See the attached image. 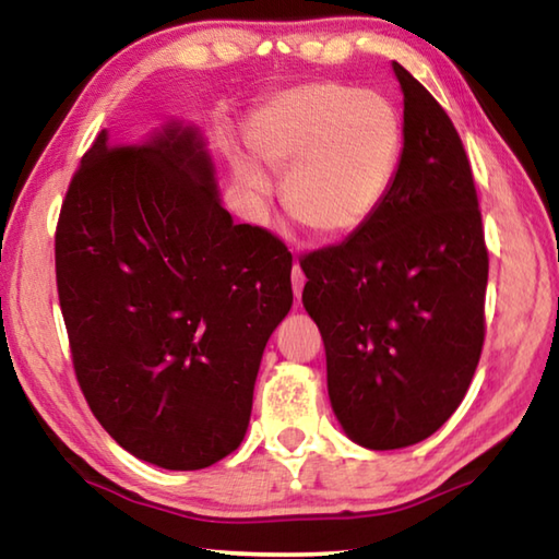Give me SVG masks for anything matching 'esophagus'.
Instances as JSON below:
<instances>
[{"label":"esophagus","instance_id":"esophagus-1","mask_svg":"<svg viewBox=\"0 0 559 559\" xmlns=\"http://www.w3.org/2000/svg\"><path fill=\"white\" fill-rule=\"evenodd\" d=\"M290 278H293V293H296V298L300 300V296H302V286H306V276H302V271H300L298 263H296V266H293Z\"/></svg>","mask_w":559,"mask_h":559}]
</instances>
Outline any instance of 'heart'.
<instances>
[{
	"label": "heart",
	"instance_id": "heart-1",
	"mask_svg": "<svg viewBox=\"0 0 559 559\" xmlns=\"http://www.w3.org/2000/svg\"><path fill=\"white\" fill-rule=\"evenodd\" d=\"M246 143L283 179V206L293 222L337 241L380 212L400 169L404 122L390 98L340 83L283 91L249 118ZM236 179L253 197L271 182L257 165L236 163Z\"/></svg>",
	"mask_w": 559,
	"mask_h": 559
}]
</instances>
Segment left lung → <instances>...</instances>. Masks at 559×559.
Segmentation results:
<instances>
[{"label": "left lung", "mask_w": 559, "mask_h": 559, "mask_svg": "<svg viewBox=\"0 0 559 559\" xmlns=\"http://www.w3.org/2000/svg\"><path fill=\"white\" fill-rule=\"evenodd\" d=\"M392 69L404 147L390 197L343 243L300 259L330 404L372 451L429 439L459 409L486 335L488 249L466 150L437 98Z\"/></svg>", "instance_id": "obj_1"}]
</instances>
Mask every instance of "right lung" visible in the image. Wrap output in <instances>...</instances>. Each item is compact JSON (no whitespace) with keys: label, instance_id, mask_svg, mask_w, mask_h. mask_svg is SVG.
Segmentation results:
<instances>
[{"label":"right lung","instance_id":"1","mask_svg":"<svg viewBox=\"0 0 559 559\" xmlns=\"http://www.w3.org/2000/svg\"><path fill=\"white\" fill-rule=\"evenodd\" d=\"M290 269L286 243L222 206L200 130L167 122L135 145L103 130L56 226L75 380L100 427L169 471L239 449Z\"/></svg>","mask_w":559,"mask_h":559}]
</instances>
